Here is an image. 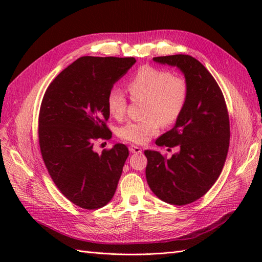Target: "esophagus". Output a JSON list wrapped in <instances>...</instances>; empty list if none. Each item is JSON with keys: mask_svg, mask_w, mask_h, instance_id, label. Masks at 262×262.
Returning a JSON list of instances; mask_svg holds the SVG:
<instances>
[{"mask_svg": "<svg viewBox=\"0 0 262 262\" xmlns=\"http://www.w3.org/2000/svg\"><path fill=\"white\" fill-rule=\"evenodd\" d=\"M129 151H130V153H134V154H138V153H141L142 152V149L138 147V146H135V145H132L130 147H129Z\"/></svg>", "mask_w": 262, "mask_h": 262, "instance_id": "1", "label": "esophagus"}]
</instances>
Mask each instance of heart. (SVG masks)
<instances>
[{
  "mask_svg": "<svg viewBox=\"0 0 262 262\" xmlns=\"http://www.w3.org/2000/svg\"><path fill=\"white\" fill-rule=\"evenodd\" d=\"M133 99L146 100L145 116L148 118L129 121L119 128L120 138L135 144H144L158 134L162 122L173 124L181 116L189 96L187 81L170 71L143 66L127 82ZM109 114L121 119L127 110V99L119 88H113L107 96Z\"/></svg>",
  "mask_w": 262,
  "mask_h": 262,
  "instance_id": "heart-1",
  "label": "heart"
}]
</instances>
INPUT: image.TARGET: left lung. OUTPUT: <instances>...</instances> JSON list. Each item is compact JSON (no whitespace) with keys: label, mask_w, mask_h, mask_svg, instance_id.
<instances>
[{"label":"left lung","mask_w":262,"mask_h":262,"mask_svg":"<svg viewBox=\"0 0 262 262\" xmlns=\"http://www.w3.org/2000/svg\"><path fill=\"white\" fill-rule=\"evenodd\" d=\"M154 62L177 66L189 86L186 107L171 130L155 144L179 152L166 159L145 151L146 180L163 202L183 206L196 202L219 179L230 145V119L223 93L207 69L189 55L154 57Z\"/></svg>","instance_id":"8db88e82"}]
</instances>
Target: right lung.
Here are the masks:
<instances>
[{
    "label": "right lung",
    "instance_id": "obj_1",
    "mask_svg": "<svg viewBox=\"0 0 262 262\" xmlns=\"http://www.w3.org/2000/svg\"><path fill=\"white\" fill-rule=\"evenodd\" d=\"M135 63L134 57H80L55 77L42 98V160L59 191L81 208L98 209L110 202L129 155L124 144L101 154L93 144L109 137L108 92Z\"/></svg>",
    "mask_w": 262,
    "mask_h": 262
}]
</instances>
